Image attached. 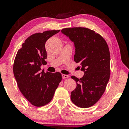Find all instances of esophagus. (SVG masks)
Here are the masks:
<instances>
[{
  "mask_svg": "<svg viewBox=\"0 0 129 129\" xmlns=\"http://www.w3.org/2000/svg\"><path fill=\"white\" fill-rule=\"evenodd\" d=\"M62 77L63 79H66V78H69V76L67 75H63V74H62Z\"/></svg>",
  "mask_w": 129,
  "mask_h": 129,
  "instance_id": "esophagus-1",
  "label": "esophagus"
}]
</instances>
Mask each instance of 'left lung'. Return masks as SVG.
Returning <instances> with one entry per match:
<instances>
[{
  "label": "left lung",
  "mask_w": 129,
  "mask_h": 129,
  "mask_svg": "<svg viewBox=\"0 0 129 129\" xmlns=\"http://www.w3.org/2000/svg\"><path fill=\"white\" fill-rule=\"evenodd\" d=\"M62 33L74 43V60L81 65L84 76H72L76 87L71 92V100L76 106L88 108L101 98L110 78V55L104 39L87 28H63Z\"/></svg>",
  "instance_id": "left-lung-1"
}]
</instances>
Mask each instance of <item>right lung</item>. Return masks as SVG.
<instances>
[{"instance_id": "add662e5", "label": "right lung", "mask_w": 129, "mask_h": 129, "mask_svg": "<svg viewBox=\"0 0 129 129\" xmlns=\"http://www.w3.org/2000/svg\"><path fill=\"white\" fill-rule=\"evenodd\" d=\"M60 30L34 34L26 39L16 54L13 73L20 92L33 106H44L52 100L62 80L59 72L41 71L47 63L45 42Z\"/></svg>"}]
</instances>
